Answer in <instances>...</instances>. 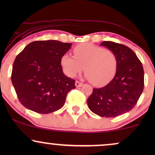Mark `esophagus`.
<instances>
[{
    "label": "esophagus",
    "mask_w": 155,
    "mask_h": 155,
    "mask_svg": "<svg viewBox=\"0 0 155 155\" xmlns=\"http://www.w3.org/2000/svg\"><path fill=\"white\" fill-rule=\"evenodd\" d=\"M82 84H83L81 83V82H80V81H76L75 85H76V87H81V86H82Z\"/></svg>",
    "instance_id": "34e87169"
}]
</instances>
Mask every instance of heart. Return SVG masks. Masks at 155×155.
<instances>
[{"mask_svg":"<svg viewBox=\"0 0 155 155\" xmlns=\"http://www.w3.org/2000/svg\"><path fill=\"white\" fill-rule=\"evenodd\" d=\"M74 57L65 54L62 68L67 76L73 78L84 70L85 77L95 86H103L114 77L117 70V55L111 49L93 44L84 43L74 49Z\"/></svg>","mask_w":155,"mask_h":155,"instance_id":"b5f03b06","label":"heart"}]
</instances>
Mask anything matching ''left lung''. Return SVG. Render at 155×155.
Returning a JSON list of instances; mask_svg holds the SVG:
<instances>
[{
  "label": "left lung",
  "instance_id": "obj_1",
  "mask_svg": "<svg viewBox=\"0 0 155 155\" xmlns=\"http://www.w3.org/2000/svg\"><path fill=\"white\" fill-rule=\"evenodd\" d=\"M101 45L116 54L117 70L107 85L93 89L87 104L90 109L98 116L116 117L136 106L143 90L144 72L136 53L127 46L112 41H104Z\"/></svg>",
  "mask_w": 155,
  "mask_h": 155
}]
</instances>
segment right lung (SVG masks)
<instances>
[{
    "label": "right lung",
    "instance_id": "add662e5",
    "mask_svg": "<svg viewBox=\"0 0 155 155\" xmlns=\"http://www.w3.org/2000/svg\"><path fill=\"white\" fill-rule=\"evenodd\" d=\"M71 47L59 41L30 43L16 57L12 81L19 102L38 114H49L63 106L75 80L63 72L61 58Z\"/></svg>",
    "mask_w": 155,
    "mask_h": 155
}]
</instances>
